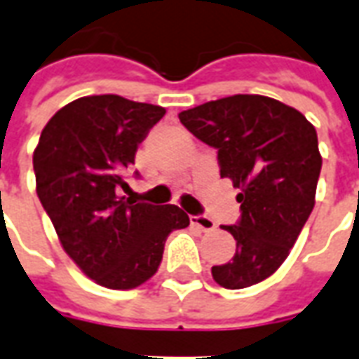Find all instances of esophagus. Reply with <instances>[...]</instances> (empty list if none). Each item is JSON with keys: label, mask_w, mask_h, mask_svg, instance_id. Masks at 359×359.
<instances>
[{"label": "esophagus", "mask_w": 359, "mask_h": 359, "mask_svg": "<svg viewBox=\"0 0 359 359\" xmlns=\"http://www.w3.org/2000/svg\"><path fill=\"white\" fill-rule=\"evenodd\" d=\"M190 223L198 229H202L203 233H211L213 229H215V221L210 217H205V215H192L190 217Z\"/></svg>", "instance_id": "34e87169"}]
</instances>
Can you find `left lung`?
<instances>
[{"instance_id": "1", "label": "left lung", "mask_w": 359, "mask_h": 359, "mask_svg": "<svg viewBox=\"0 0 359 359\" xmlns=\"http://www.w3.org/2000/svg\"><path fill=\"white\" fill-rule=\"evenodd\" d=\"M198 140L217 149L221 177L241 188V221L223 225L236 254L213 265L231 290L257 285L283 265L316 205L321 154L313 125L290 105L236 94L179 113Z\"/></svg>"}]
</instances>
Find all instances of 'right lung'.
Here are the masks:
<instances>
[{"mask_svg": "<svg viewBox=\"0 0 359 359\" xmlns=\"http://www.w3.org/2000/svg\"><path fill=\"white\" fill-rule=\"evenodd\" d=\"M163 107L86 95L53 115L34 149L36 192L59 242L84 275L128 290L156 275L167 236L190 225L177 205L118 196L125 171Z\"/></svg>", "mask_w": 359, "mask_h": 359, "instance_id": "add662e5", "label": "right lung"}]
</instances>
